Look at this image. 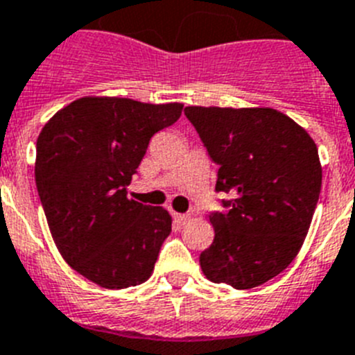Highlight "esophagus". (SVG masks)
I'll list each match as a JSON object with an SVG mask.
<instances>
[{
	"label": "esophagus",
	"instance_id": "obj_1",
	"mask_svg": "<svg viewBox=\"0 0 355 355\" xmlns=\"http://www.w3.org/2000/svg\"><path fill=\"white\" fill-rule=\"evenodd\" d=\"M173 220L177 225H184L189 221V216L187 214H178V212H173Z\"/></svg>",
	"mask_w": 355,
	"mask_h": 355
}]
</instances>
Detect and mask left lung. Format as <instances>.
Segmentation results:
<instances>
[{"instance_id":"left-lung-1","label":"left lung","mask_w":355,"mask_h":355,"mask_svg":"<svg viewBox=\"0 0 355 355\" xmlns=\"http://www.w3.org/2000/svg\"><path fill=\"white\" fill-rule=\"evenodd\" d=\"M220 166L216 191L232 196L212 212L214 241L200 254L216 284L252 289L284 271L300 252L322 189L313 137L270 107H186Z\"/></svg>"}]
</instances>
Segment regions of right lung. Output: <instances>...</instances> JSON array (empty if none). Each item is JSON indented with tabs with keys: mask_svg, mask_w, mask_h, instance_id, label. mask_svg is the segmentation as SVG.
<instances>
[{
	"mask_svg": "<svg viewBox=\"0 0 355 355\" xmlns=\"http://www.w3.org/2000/svg\"><path fill=\"white\" fill-rule=\"evenodd\" d=\"M182 103L84 96L37 137L35 184L58 252L105 289L143 284L171 232L164 207L126 196L152 135L173 125Z\"/></svg>",
	"mask_w": 355,
	"mask_h": 355,
	"instance_id": "right-lung-1",
	"label": "right lung"
}]
</instances>
